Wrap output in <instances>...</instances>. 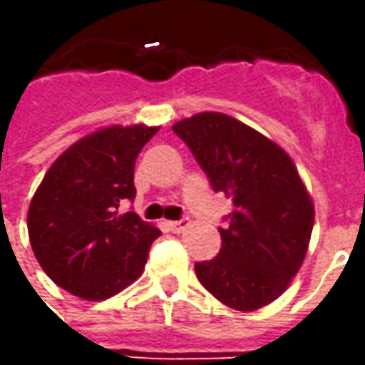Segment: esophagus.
<instances>
[{
	"label": "esophagus",
	"mask_w": 365,
	"mask_h": 365,
	"mask_svg": "<svg viewBox=\"0 0 365 365\" xmlns=\"http://www.w3.org/2000/svg\"><path fill=\"white\" fill-rule=\"evenodd\" d=\"M190 227V221L187 219H183V221H170L168 222V229L172 230V232H182Z\"/></svg>",
	"instance_id": "esophagus-1"
}]
</instances>
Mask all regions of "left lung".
Returning a JSON list of instances; mask_svg holds the SVG:
<instances>
[{
    "instance_id": "1",
    "label": "left lung",
    "mask_w": 365,
    "mask_h": 365,
    "mask_svg": "<svg viewBox=\"0 0 365 365\" xmlns=\"http://www.w3.org/2000/svg\"><path fill=\"white\" fill-rule=\"evenodd\" d=\"M217 193L232 201L221 252L197 262L201 285L237 311H256L282 295L305 260L313 201L289 154L225 113L175 123Z\"/></svg>"
}]
</instances>
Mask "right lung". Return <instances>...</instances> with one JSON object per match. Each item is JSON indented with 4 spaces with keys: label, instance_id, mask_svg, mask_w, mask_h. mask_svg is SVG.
Instances as JSON below:
<instances>
[{
    "label": "right lung",
    "instance_id": "obj_1",
    "mask_svg": "<svg viewBox=\"0 0 365 365\" xmlns=\"http://www.w3.org/2000/svg\"><path fill=\"white\" fill-rule=\"evenodd\" d=\"M158 127L99 128L60 154L31 199L27 229L44 274L62 289L101 301L143 274L162 235L135 211V162Z\"/></svg>",
    "mask_w": 365,
    "mask_h": 365
}]
</instances>
